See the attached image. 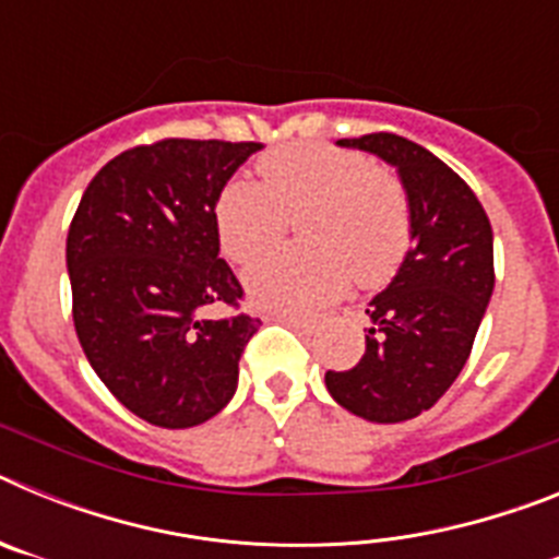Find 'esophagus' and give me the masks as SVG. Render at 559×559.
Wrapping results in <instances>:
<instances>
[{
  "label": "esophagus",
  "mask_w": 559,
  "mask_h": 559,
  "mask_svg": "<svg viewBox=\"0 0 559 559\" xmlns=\"http://www.w3.org/2000/svg\"><path fill=\"white\" fill-rule=\"evenodd\" d=\"M276 322L288 324V328L302 330V333H313L316 330V319H308V316H294V313H276Z\"/></svg>",
  "instance_id": "34e87169"
}]
</instances>
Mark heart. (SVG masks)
I'll return each mask as SVG.
<instances>
[{
	"instance_id": "b5f03b06",
	"label": "heart",
	"mask_w": 559,
	"mask_h": 559,
	"mask_svg": "<svg viewBox=\"0 0 559 559\" xmlns=\"http://www.w3.org/2000/svg\"><path fill=\"white\" fill-rule=\"evenodd\" d=\"M260 181L235 176L215 199V231L235 263H251L299 213L294 249L260 257L246 274L263 308L310 310L338 299L347 285L389 283L412 246V204L403 181L367 153L299 140L257 159Z\"/></svg>"
}]
</instances>
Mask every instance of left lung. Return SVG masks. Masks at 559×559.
I'll use <instances>...</instances> for the list:
<instances>
[{
	"label": "left lung",
	"instance_id": "8db88e82",
	"mask_svg": "<svg viewBox=\"0 0 559 559\" xmlns=\"http://www.w3.org/2000/svg\"><path fill=\"white\" fill-rule=\"evenodd\" d=\"M397 167L412 204V240L397 274L369 302L367 353L324 374L338 406L369 423H403L451 389L490 305L492 226L476 192L431 151L397 133L338 140Z\"/></svg>",
	"mask_w": 559,
	"mask_h": 559
}]
</instances>
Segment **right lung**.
Here are the masks:
<instances>
[{
    "mask_svg": "<svg viewBox=\"0 0 559 559\" xmlns=\"http://www.w3.org/2000/svg\"><path fill=\"white\" fill-rule=\"evenodd\" d=\"M260 142L159 140L88 181L67 235L72 319L88 364L128 412L159 428L206 423L231 400L260 328L221 260L215 199Z\"/></svg>",
    "mask_w": 559,
    "mask_h": 559,
    "instance_id": "add662e5",
    "label": "right lung"
}]
</instances>
